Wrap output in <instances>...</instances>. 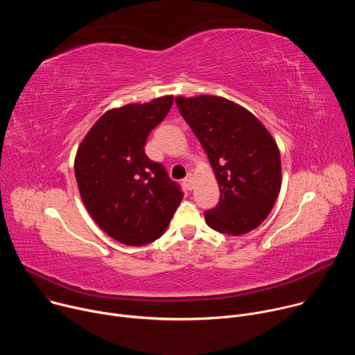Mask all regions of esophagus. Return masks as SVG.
<instances>
[{"label": "esophagus", "instance_id": "1", "mask_svg": "<svg viewBox=\"0 0 355 355\" xmlns=\"http://www.w3.org/2000/svg\"><path fill=\"white\" fill-rule=\"evenodd\" d=\"M182 184H184L185 189L192 191V189H193V178H192V175H187V177L182 180Z\"/></svg>", "mask_w": 355, "mask_h": 355}]
</instances>
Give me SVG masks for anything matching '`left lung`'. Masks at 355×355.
Segmentation results:
<instances>
[{"mask_svg":"<svg viewBox=\"0 0 355 355\" xmlns=\"http://www.w3.org/2000/svg\"><path fill=\"white\" fill-rule=\"evenodd\" d=\"M175 104L200 141L220 188L205 212L212 229L233 236L259 227L281 189L277 141L250 111L222 96H177Z\"/></svg>","mask_w":355,"mask_h":355,"instance_id":"obj_1","label":"left lung"}]
</instances>
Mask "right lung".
<instances>
[{
  "label": "right lung",
  "mask_w": 355,
  "mask_h": 355,
  "mask_svg": "<svg viewBox=\"0 0 355 355\" xmlns=\"http://www.w3.org/2000/svg\"><path fill=\"white\" fill-rule=\"evenodd\" d=\"M173 95L107 111L78 146L74 173L84 205L108 236L126 245L159 239L182 199L178 185L146 153Z\"/></svg>",
  "instance_id": "right-lung-1"
}]
</instances>
